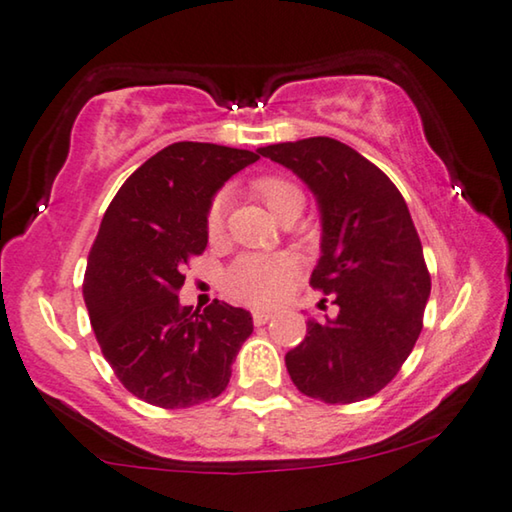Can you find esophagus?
<instances>
[{"instance_id": "obj_1", "label": "esophagus", "mask_w": 512, "mask_h": 512, "mask_svg": "<svg viewBox=\"0 0 512 512\" xmlns=\"http://www.w3.org/2000/svg\"><path fill=\"white\" fill-rule=\"evenodd\" d=\"M271 317H273L271 310H253V322H255V326L266 324Z\"/></svg>"}]
</instances>
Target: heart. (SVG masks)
I'll return each instance as SVG.
<instances>
[{
  "label": "heart",
  "instance_id": "1",
  "mask_svg": "<svg viewBox=\"0 0 512 512\" xmlns=\"http://www.w3.org/2000/svg\"><path fill=\"white\" fill-rule=\"evenodd\" d=\"M250 190L278 220L299 218L305 195L299 183L282 174H262L250 181ZM225 227L223 197H216L207 211V234L216 239ZM299 273V259L292 255H241L225 273L227 292L253 305H271L282 299L287 285Z\"/></svg>",
  "mask_w": 512,
  "mask_h": 512
}]
</instances>
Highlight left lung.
<instances>
[{
    "label": "left lung",
    "instance_id": "8db88e82",
    "mask_svg": "<svg viewBox=\"0 0 512 512\" xmlns=\"http://www.w3.org/2000/svg\"><path fill=\"white\" fill-rule=\"evenodd\" d=\"M259 154L289 167L317 197L322 257L310 285L338 305L326 324L308 319L303 342L285 356L289 377L326 404L372 398L414 349L430 296L407 202L375 163L333 137L269 144Z\"/></svg>",
    "mask_w": 512,
    "mask_h": 512
}]
</instances>
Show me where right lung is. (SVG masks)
I'll return each mask as SVG.
<instances>
[{"mask_svg":"<svg viewBox=\"0 0 512 512\" xmlns=\"http://www.w3.org/2000/svg\"><path fill=\"white\" fill-rule=\"evenodd\" d=\"M255 151L174 142L124 181L101 220L82 282L105 361L135 398L186 409L218 398L253 333L248 310L179 303L183 266L207 248L213 195Z\"/></svg>","mask_w":512,"mask_h":512,"instance_id":"1","label":"right lung"}]
</instances>
